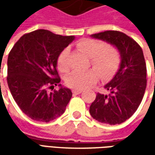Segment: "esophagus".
<instances>
[{"instance_id":"obj_1","label":"esophagus","mask_w":155,"mask_h":155,"mask_svg":"<svg viewBox=\"0 0 155 155\" xmlns=\"http://www.w3.org/2000/svg\"><path fill=\"white\" fill-rule=\"evenodd\" d=\"M83 92L82 90H72V93L75 94V95H78V94H80V93Z\"/></svg>"}]
</instances>
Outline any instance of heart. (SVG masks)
Here are the masks:
<instances>
[{"instance_id":"heart-1","label":"heart","mask_w":155,"mask_h":155,"mask_svg":"<svg viewBox=\"0 0 155 155\" xmlns=\"http://www.w3.org/2000/svg\"><path fill=\"white\" fill-rule=\"evenodd\" d=\"M77 47L82 53L91 58V65L103 79H109L116 72L120 64V54L114 46L104 45L101 41L96 39H84L77 43ZM68 57V48H64L58 57V68L62 72L69 71ZM95 71L89 70L84 72H71L66 77L65 84L75 90H84L91 86L98 78V72Z\"/></svg>"}]
</instances>
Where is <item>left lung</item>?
<instances>
[{"label":"left lung","instance_id":"obj_1","mask_svg":"<svg viewBox=\"0 0 155 155\" xmlns=\"http://www.w3.org/2000/svg\"><path fill=\"white\" fill-rule=\"evenodd\" d=\"M91 36L115 46L121 63L114 78L104 85L109 94L97 93L90 113L102 123L120 124L133 116L145 93L147 67L143 51L134 39L118 31H105Z\"/></svg>","mask_w":155,"mask_h":155}]
</instances>
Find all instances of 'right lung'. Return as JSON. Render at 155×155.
Returning a JSON list of instances; mask_svg holds the SVG:
<instances>
[{
  "mask_svg": "<svg viewBox=\"0 0 155 155\" xmlns=\"http://www.w3.org/2000/svg\"><path fill=\"white\" fill-rule=\"evenodd\" d=\"M75 39L39 29L24 34L8 58V84L23 113L38 122H49L64 112L71 91L60 84L57 71L59 53ZM58 85L60 89L51 93Z\"/></svg>",
  "mask_w": 155,
  "mask_h": 155,
  "instance_id": "add662e5",
  "label": "right lung"
}]
</instances>
